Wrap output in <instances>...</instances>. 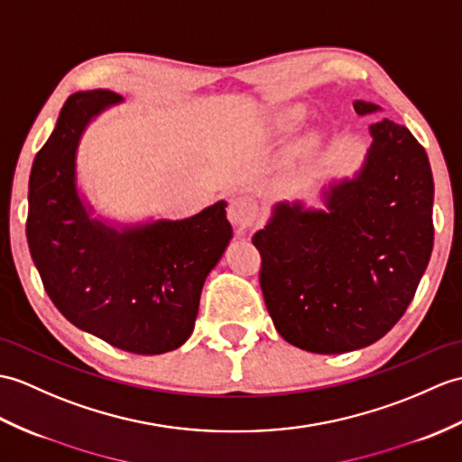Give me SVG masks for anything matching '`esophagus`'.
Returning a JSON list of instances; mask_svg holds the SVG:
<instances>
[{"label": "esophagus", "instance_id": "1", "mask_svg": "<svg viewBox=\"0 0 462 462\" xmlns=\"http://www.w3.org/2000/svg\"><path fill=\"white\" fill-rule=\"evenodd\" d=\"M257 212H260V208H257V202L252 197H236L230 200L228 218L238 232H245L254 226Z\"/></svg>", "mask_w": 462, "mask_h": 462}]
</instances>
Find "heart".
I'll use <instances>...</instances> for the list:
<instances>
[{
    "label": "heart",
    "instance_id": "1",
    "mask_svg": "<svg viewBox=\"0 0 462 462\" xmlns=\"http://www.w3.org/2000/svg\"><path fill=\"white\" fill-rule=\"evenodd\" d=\"M299 117H301V110H299V108H291V110H285V112L282 114L280 122H282V125H291L293 122L299 120Z\"/></svg>",
    "mask_w": 462,
    "mask_h": 462
}]
</instances>
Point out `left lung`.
<instances>
[{
  "label": "left lung",
  "instance_id": "obj_1",
  "mask_svg": "<svg viewBox=\"0 0 462 462\" xmlns=\"http://www.w3.org/2000/svg\"><path fill=\"white\" fill-rule=\"evenodd\" d=\"M360 116L380 110L354 102ZM366 163L325 192V210L280 202L254 234L277 332L297 348L340 354L380 340L410 307L433 252V175L405 125H370Z\"/></svg>",
  "mask_w": 462,
  "mask_h": 462
}]
</instances>
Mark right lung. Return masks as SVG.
Returning a JSON list of instances; mask_svg holds the SVG:
<instances>
[{"label": "right lung", "mask_w": 462, "mask_h": 462, "mask_svg": "<svg viewBox=\"0 0 462 462\" xmlns=\"http://www.w3.org/2000/svg\"><path fill=\"white\" fill-rule=\"evenodd\" d=\"M120 100L112 90H90L64 102L31 167L25 232L42 287L74 327L152 356L190 337L202 285L232 226L222 200L187 220L124 232L90 220L77 192V147L86 124Z\"/></svg>", "instance_id": "right-lung-1"}]
</instances>
